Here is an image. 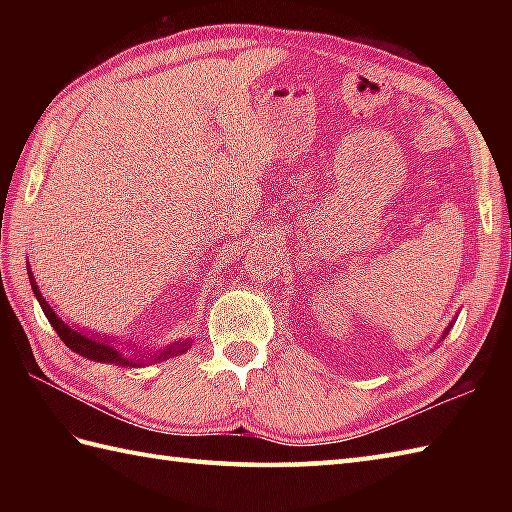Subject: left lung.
<instances>
[{
	"label": "left lung",
	"instance_id": "1",
	"mask_svg": "<svg viewBox=\"0 0 512 512\" xmlns=\"http://www.w3.org/2000/svg\"><path fill=\"white\" fill-rule=\"evenodd\" d=\"M451 325H453V323H451ZM451 325H449V328H447V330H444V334H442V336H447V334H449V330H451Z\"/></svg>",
	"mask_w": 512,
	"mask_h": 512
}]
</instances>
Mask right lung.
<instances>
[{"instance_id": "right-lung-1", "label": "right lung", "mask_w": 512, "mask_h": 512, "mask_svg": "<svg viewBox=\"0 0 512 512\" xmlns=\"http://www.w3.org/2000/svg\"><path fill=\"white\" fill-rule=\"evenodd\" d=\"M28 279H30V286H32V292H35V297L39 301V306L43 310V314H46L50 325L54 328V332L59 334V339L70 347L72 352L81 354L85 358H90V361H96V363H107V365H123V367H140L145 365L143 361L145 358H151V361H162V358H171V356H178V354H184L191 347V341L184 339V341H176L167 345L165 350H158L156 354H138L134 352L132 356L123 354L121 347H116L112 336H90L85 334L81 330L72 328V325L65 323L61 317H57V312H54L50 308V303L41 297V292L37 288V281L32 279V273H30V266H28Z\"/></svg>"}]
</instances>
